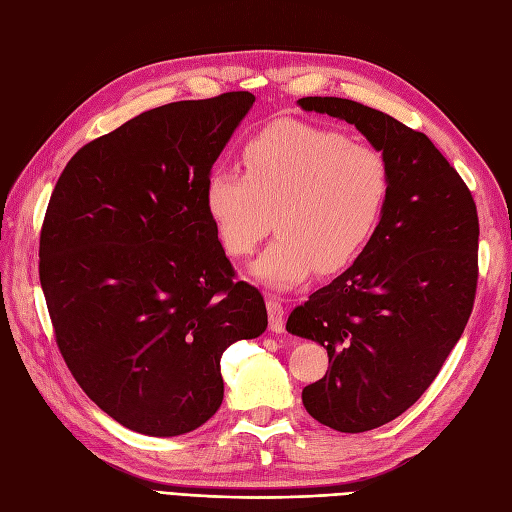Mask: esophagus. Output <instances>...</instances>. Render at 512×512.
Wrapping results in <instances>:
<instances>
[{
    "instance_id": "esophagus-1",
    "label": "esophagus",
    "mask_w": 512,
    "mask_h": 512,
    "mask_svg": "<svg viewBox=\"0 0 512 512\" xmlns=\"http://www.w3.org/2000/svg\"><path fill=\"white\" fill-rule=\"evenodd\" d=\"M267 314H269V329L273 333L284 331V307L275 297L267 299Z\"/></svg>"
}]
</instances>
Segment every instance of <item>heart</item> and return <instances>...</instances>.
<instances>
[{"label": "heart", "mask_w": 512, "mask_h": 512, "mask_svg": "<svg viewBox=\"0 0 512 512\" xmlns=\"http://www.w3.org/2000/svg\"><path fill=\"white\" fill-rule=\"evenodd\" d=\"M243 166L245 173L209 170L205 209L235 258L250 256L275 224L280 235L252 265L275 290L303 284L314 269L331 275L352 265L376 235L391 194V168L378 149L312 123L262 130L245 145Z\"/></svg>", "instance_id": "heart-1"}]
</instances>
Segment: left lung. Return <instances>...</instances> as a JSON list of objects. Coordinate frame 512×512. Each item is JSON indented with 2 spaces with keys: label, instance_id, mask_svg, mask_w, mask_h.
Returning <instances> with one entry per match:
<instances>
[{
  "label": "left lung",
  "instance_id": "left-lung-1",
  "mask_svg": "<svg viewBox=\"0 0 512 512\" xmlns=\"http://www.w3.org/2000/svg\"><path fill=\"white\" fill-rule=\"evenodd\" d=\"M299 106L352 123L391 168L376 235L286 322L288 333L329 354L327 374L303 389L305 410L331 429L361 433L404 414L466 329L478 215L468 185L423 132L344 98H301Z\"/></svg>",
  "mask_w": 512,
  "mask_h": 512
}]
</instances>
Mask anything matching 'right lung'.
Returning <instances> with one entry per match:
<instances>
[{"label": "right lung", "instance_id": "obj_1", "mask_svg": "<svg viewBox=\"0 0 512 512\" xmlns=\"http://www.w3.org/2000/svg\"><path fill=\"white\" fill-rule=\"evenodd\" d=\"M250 91L151 108L79 149L40 235L61 356L96 406L145 436L194 431L224 399L220 359L267 329L205 209V179Z\"/></svg>", "mask_w": 512, "mask_h": 512}]
</instances>
